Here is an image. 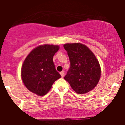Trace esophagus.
Masks as SVG:
<instances>
[{"mask_svg":"<svg viewBox=\"0 0 125 125\" xmlns=\"http://www.w3.org/2000/svg\"><path fill=\"white\" fill-rule=\"evenodd\" d=\"M60 74L61 75V76L63 78L64 76V71H61V72H60Z\"/></svg>","mask_w":125,"mask_h":125,"instance_id":"1","label":"esophagus"}]
</instances>
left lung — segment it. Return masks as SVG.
<instances>
[{"mask_svg":"<svg viewBox=\"0 0 125 125\" xmlns=\"http://www.w3.org/2000/svg\"><path fill=\"white\" fill-rule=\"evenodd\" d=\"M70 68L64 79L74 91L84 94L93 89L101 76V68L95 56L87 46L80 43L66 44Z\"/></svg>","mask_w":125,"mask_h":125,"instance_id":"8db88e82","label":"left lung"}]
</instances>
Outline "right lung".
<instances>
[{"label":"right lung","mask_w":125,"mask_h":125,"mask_svg":"<svg viewBox=\"0 0 125 125\" xmlns=\"http://www.w3.org/2000/svg\"><path fill=\"white\" fill-rule=\"evenodd\" d=\"M59 48L54 45L38 46L25 58L22 67L21 77L29 91L39 96L45 95L52 84L61 77L53 62V56Z\"/></svg>","instance_id":"right-lung-1"}]
</instances>
